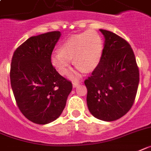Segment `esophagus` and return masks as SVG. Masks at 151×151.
<instances>
[{"mask_svg": "<svg viewBox=\"0 0 151 151\" xmlns=\"http://www.w3.org/2000/svg\"><path fill=\"white\" fill-rule=\"evenodd\" d=\"M78 85H79V83H78V82H73V88H76V87H77Z\"/></svg>", "mask_w": 151, "mask_h": 151, "instance_id": "obj_1", "label": "esophagus"}]
</instances>
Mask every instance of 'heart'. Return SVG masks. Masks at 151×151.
I'll use <instances>...</instances> for the list:
<instances>
[{
	"label": "heart",
	"instance_id": "obj_1",
	"mask_svg": "<svg viewBox=\"0 0 151 151\" xmlns=\"http://www.w3.org/2000/svg\"><path fill=\"white\" fill-rule=\"evenodd\" d=\"M103 44L101 36L94 31H86L71 36L65 41L59 48V52L51 55L52 65L59 74L67 75L71 69L72 58L77 71L73 78L79 73L94 70L100 62Z\"/></svg>",
	"mask_w": 151,
	"mask_h": 151
}]
</instances>
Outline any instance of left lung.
I'll return each mask as SVG.
<instances>
[{"mask_svg":"<svg viewBox=\"0 0 151 151\" xmlns=\"http://www.w3.org/2000/svg\"><path fill=\"white\" fill-rule=\"evenodd\" d=\"M100 62L85 80L87 106L91 114L103 121H114L129 111L139 85V68L134 51L126 40L106 30Z\"/></svg>","mask_w":151,"mask_h":151,"instance_id":"8db88e82","label":"left lung"}]
</instances>
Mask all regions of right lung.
Here are the masks:
<instances>
[{"label": "right lung", "mask_w": 151, "mask_h": 151, "mask_svg": "<svg viewBox=\"0 0 151 151\" xmlns=\"http://www.w3.org/2000/svg\"><path fill=\"white\" fill-rule=\"evenodd\" d=\"M60 32L32 36L14 51L11 60V85L17 105L24 116L37 124H47L62 114L69 93L70 81L51 62Z\"/></svg>", "instance_id": "obj_1"}]
</instances>
